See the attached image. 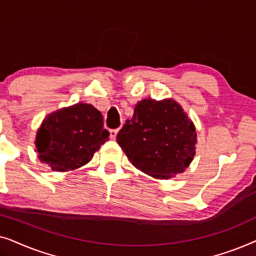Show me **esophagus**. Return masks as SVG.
Returning a JSON list of instances; mask_svg holds the SVG:
<instances>
[{
    "label": "esophagus",
    "mask_w": 256,
    "mask_h": 256,
    "mask_svg": "<svg viewBox=\"0 0 256 256\" xmlns=\"http://www.w3.org/2000/svg\"><path fill=\"white\" fill-rule=\"evenodd\" d=\"M118 132V129H110V138H116Z\"/></svg>",
    "instance_id": "esophagus-1"
}]
</instances>
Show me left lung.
<instances>
[{"label": "left lung", "mask_w": 256, "mask_h": 256, "mask_svg": "<svg viewBox=\"0 0 256 256\" xmlns=\"http://www.w3.org/2000/svg\"><path fill=\"white\" fill-rule=\"evenodd\" d=\"M116 141L132 166L149 176L169 180L191 163L196 128L176 101L141 100Z\"/></svg>", "instance_id": "8db88e82"}]
</instances>
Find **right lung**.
Here are the masks:
<instances>
[{
  "label": "right lung",
  "mask_w": 256,
  "mask_h": 256,
  "mask_svg": "<svg viewBox=\"0 0 256 256\" xmlns=\"http://www.w3.org/2000/svg\"><path fill=\"white\" fill-rule=\"evenodd\" d=\"M108 136L100 112L76 104L44 118L36 138L38 158L54 171L74 170L92 160Z\"/></svg>",
  "instance_id": "add662e5"
}]
</instances>
